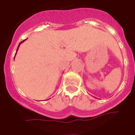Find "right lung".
Instances as JSON below:
<instances>
[{
	"label": "right lung",
	"mask_w": 135,
	"mask_h": 135,
	"mask_svg": "<svg viewBox=\"0 0 135 135\" xmlns=\"http://www.w3.org/2000/svg\"><path fill=\"white\" fill-rule=\"evenodd\" d=\"M25 40H23V41H22V42H20V45H19V46H18V47H17V50H18V49H19V46H20V44H21V42H23V41H25ZM16 53H17V52H16Z\"/></svg>",
	"instance_id": "1"
}]
</instances>
